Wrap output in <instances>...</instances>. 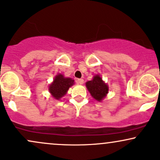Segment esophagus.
<instances>
[{
    "label": "esophagus",
    "instance_id": "34e87169",
    "mask_svg": "<svg viewBox=\"0 0 160 160\" xmlns=\"http://www.w3.org/2000/svg\"><path fill=\"white\" fill-rule=\"evenodd\" d=\"M84 82V80H82V79H78L77 80V83L78 84H80V85H81V84H82Z\"/></svg>",
    "mask_w": 160,
    "mask_h": 160
}]
</instances>
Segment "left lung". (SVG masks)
I'll return each instance as SVG.
<instances>
[{"label":"left lung","mask_w":160,"mask_h":160,"mask_svg":"<svg viewBox=\"0 0 160 160\" xmlns=\"http://www.w3.org/2000/svg\"><path fill=\"white\" fill-rule=\"evenodd\" d=\"M86 86L92 97L98 101L104 98L109 91L108 86L102 80L99 75H95L92 80L86 82Z\"/></svg>","instance_id":"8db88e82"}]
</instances>
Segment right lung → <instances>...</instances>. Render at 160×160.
Instances as JSON below:
<instances>
[{
  "label": "right lung",
  "instance_id": "1",
  "mask_svg": "<svg viewBox=\"0 0 160 160\" xmlns=\"http://www.w3.org/2000/svg\"><path fill=\"white\" fill-rule=\"evenodd\" d=\"M74 84V80L71 78H65L63 75L56 76L53 82L49 86V91L55 99L59 100L65 95L68 88Z\"/></svg>",
  "mask_w": 160,
  "mask_h": 160
}]
</instances>
